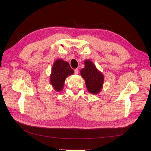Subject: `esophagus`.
<instances>
[{
  "label": "esophagus",
  "mask_w": 151,
  "mask_h": 151,
  "mask_svg": "<svg viewBox=\"0 0 151 151\" xmlns=\"http://www.w3.org/2000/svg\"><path fill=\"white\" fill-rule=\"evenodd\" d=\"M74 71H75V73L76 75H77L78 73V68L75 69V70H74Z\"/></svg>",
  "instance_id": "esophagus-1"
}]
</instances>
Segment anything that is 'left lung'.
<instances>
[{
  "mask_svg": "<svg viewBox=\"0 0 151 151\" xmlns=\"http://www.w3.org/2000/svg\"><path fill=\"white\" fill-rule=\"evenodd\" d=\"M81 76L85 81L88 91L97 94L101 91L104 83V75L90 60L85 61V68L80 71Z\"/></svg>",
  "mask_w": 151,
  "mask_h": 151,
  "instance_id": "left-lung-1",
  "label": "left lung"
}]
</instances>
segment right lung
<instances>
[{"label": "right lung", "mask_w": 151, "mask_h": 151, "mask_svg": "<svg viewBox=\"0 0 151 151\" xmlns=\"http://www.w3.org/2000/svg\"><path fill=\"white\" fill-rule=\"evenodd\" d=\"M73 73V70L71 68L67 61L62 59H57L55 60L52 66L50 76V84L56 91L60 92L63 89L66 78Z\"/></svg>", "instance_id": "obj_1"}]
</instances>
